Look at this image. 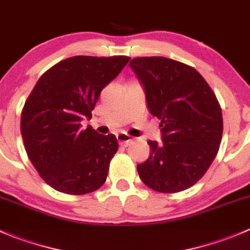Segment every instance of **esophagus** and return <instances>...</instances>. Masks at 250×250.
I'll list each match as a JSON object with an SVG mask.
<instances>
[{
  "instance_id": "obj_1",
  "label": "esophagus",
  "mask_w": 250,
  "mask_h": 250,
  "mask_svg": "<svg viewBox=\"0 0 250 250\" xmlns=\"http://www.w3.org/2000/svg\"><path fill=\"white\" fill-rule=\"evenodd\" d=\"M116 138H117L120 145L122 146H128L133 141V138L125 133H118V134H116Z\"/></svg>"
}]
</instances>
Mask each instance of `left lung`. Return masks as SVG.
I'll return each instance as SVG.
<instances>
[{
    "instance_id": "1",
    "label": "left lung",
    "mask_w": 250,
    "mask_h": 250,
    "mask_svg": "<svg viewBox=\"0 0 250 250\" xmlns=\"http://www.w3.org/2000/svg\"><path fill=\"white\" fill-rule=\"evenodd\" d=\"M129 66L145 88L147 107L161 120L163 143L148 140L150 157L137 169L146 186L175 193L206 174L223 137L221 107L195 67L165 57H140Z\"/></svg>"
}]
</instances>
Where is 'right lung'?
<instances>
[{"mask_svg":"<svg viewBox=\"0 0 250 250\" xmlns=\"http://www.w3.org/2000/svg\"><path fill=\"white\" fill-rule=\"evenodd\" d=\"M129 57L77 55L47 70L27 97L20 118L27 157L44 181L59 192L85 195L104 185L118 150L113 134L81 129L92 118L103 88Z\"/></svg>","mask_w":250,"mask_h":250,"instance_id":"right-lung-1","label":"right lung"}]
</instances>
